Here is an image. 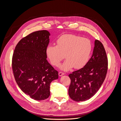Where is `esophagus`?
<instances>
[{
	"label": "esophagus",
	"instance_id": "esophagus-1",
	"mask_svg": "<svg viewBox=\"0 0 121 121\" xmlns=\"http://www.w3.org/2000/svg\"><path fill=\"white\" fill-rule=\"evenodd\" d=\"M65 75V73H63V72H60L59 73H58V75H59V76H61Z\"/></svg>",
	"mask_w": 121,
	"mask_h": 121
}]
</instances>
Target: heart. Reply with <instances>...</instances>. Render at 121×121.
Returning a JSON list of instances; mask_svg holds the SVG:
<instances>
[{"label":"heart","mask_w":121,"mask_h":121,"mask_svg":"<svg viewBox=\"0 0 121 121\" xmlns=\"http://www.w3.org/2000/svg\"><path fill=\"white\" fill-rule=\"evenodd\" d=\"M90 40L72 34L64 35L57 40V45H49L46 49L51 64L57 66L65 57L67 58L60 68L63 71L72 68L81 69L87 63L92 51Z\"/></svg>","instance_id":"heart-1"}]
</instances>
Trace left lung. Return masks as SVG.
Wrapping results in <instances>:
<instances>
[{
	"mask_svg": "<svg viewBox=\"0 0 121 121\" xmlns=\"http://www.w3.org/2000/svg\"><path fill=\"white\" fill-rule=\"evenodd\" d=\"M108 60L102 43L95 40L92 56L83 68L69 74V95L75 101L88 100L95 94L105 78Z\"/></svg>",
	"mask_w": 121,
	"mask_h": 121,
	"instance_id": "8db88e82",
	"label": "left lung"
}]
</instances>
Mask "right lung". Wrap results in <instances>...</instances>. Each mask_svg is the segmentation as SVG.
Masks as SVG:
<instances>
[{"mask_svg":"<svg viewBox=\"0 0 121 121\" xmlns=\"http://www.w3.org/2000/svg\"><path fill=\"white\" fill-rule=\"evenodd\" d=\"M49 36L47 30L32 33L18 42L13 56L12 69L17 84L36 100L49 96L50 83L58 78V72L46 60Z\"/></svg>","mask_w":121,"mask_h":121,"instance_id":"right-lung-1","label":"right lung"}]
</instances>
